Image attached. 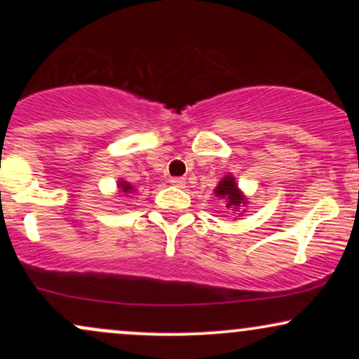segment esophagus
Returning a JSON list of instances; mask_svg holds the SVG:
<instances>
[{"label":"esophagus","instance_id":"1","mask_svg":"<svg viewBox=\"0 0 359 359\" xmlns=\"http://www.w3.org/2000/svg\"><path fill=\"white\" fill-rule=\"evenodd\" d=\"M170 184L174 185V187L184 189L185 187V179H182V177H174V179H170Z\"/></svg>","mask_w":359,"mask_h":359}]
</instances>
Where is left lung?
Returning a JSON list of instances; mask_svg holds the SVG:
<instances>
[{
	"label": "left lung",
	"mask_w": 359,
	"mask_h": 359,
	"mask_svg": "<svg viewBox=\"0 0 359 359\" xmlns=\"http://www.w3.org/2000/svg\"><path fill=\"white\" fill-rule=\"evenodd\" d=\"M214 196L221 199L226 204V209H231L233 212L243 211L245 212V205L248 204V197L243 194V191L238 187L236 179L231 174L224 175L219 180V184L214 189ZM241 216V214H240Z\"/></svg>",
	"instance_id": "1"
}]
</instances>
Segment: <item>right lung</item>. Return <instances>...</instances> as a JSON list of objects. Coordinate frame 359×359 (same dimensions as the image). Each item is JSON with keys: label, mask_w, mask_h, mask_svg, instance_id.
<instances>
[{"label": "right lung", "mask_w": 359, "mask_h": 359, "mask_svg": "<svg viewBox=\"0 0 359 359\" xmlns=\"http://www.w3.org/2000/svg\"><path fill=\"white\" fill-rule=\"evenodd\" d=\"M116 187H118V192L119 194H125V196H126V194H135V192H137L135 185H131L125 179H119L118 184H116Z\"/></svg>", "instance_id": "right-lung-1"}]
</instances>
